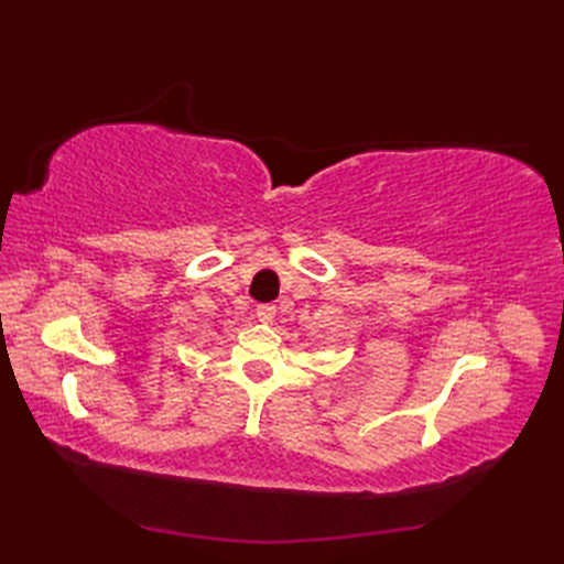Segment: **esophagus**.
Returning <instances> with one entry per match:
<instances>
[{
  "label": "esophagus",
  "mask_w": 564,
  "mask_h": 564,
  "mask_svg": "<svg viewBox=\"0 0 564 564\" xmlns=\"http://www.w3.org/2000/svg\"><path fill=\"white\" fill-rule=\"evenodd\" d=\"M275 313H278V305H272V303H263L256 308V315H259L261 322H272L275 319Z\"/></svg>",
  "instance_id": "34e87169"
}]
</instances>
